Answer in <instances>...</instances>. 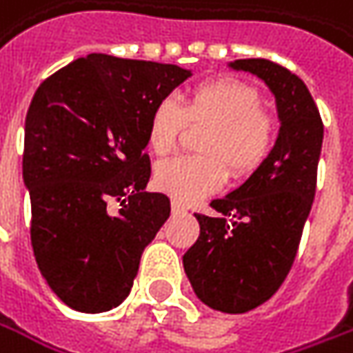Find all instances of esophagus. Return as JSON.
<instances>
[{
	"label": "esophagus",
	"mask_w": 353,
	"mask_h": 353,
	"mask_svg": "<svg viewBox=\"0 0 353 353\" xmlns=\"http://www.w3.org/2000/svg\"><path fill=\"white\" fill-rule=\"evenodd\" d=\"M172 211H174V213H185L188 209H185V205H183L181 201L174 199L172 201Z\"/></svg>",
	"instance_id": "obj_1"
}]
</instances>
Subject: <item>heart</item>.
<instances>
[{
    "mask_svg": "<svg viewBox=\"0 0 353 353\" xmlns=\"http://www.w3.org/2000/svg\"><path fill=\"white\" fill-rule=\"evenodd\" d=\"M207 127L199 142L205 156H177L156 168V185L179 201H197L223 188L228 170L246 177L270 156L275 121L261 109V97L248 83L214 78L191 85L181 103L164 97L148 119V146L156 156L174 152L185 127Z\"/></svg>",
    "mask_w": 353,
    "mask_h": 353,
    "instance_id": "b5f03b06",
    "label": "heart"
}]
</instances>
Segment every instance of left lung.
Listing matches in <instances>:
<instances>
[{"label":"left lung","instance_id":"1","mask_svg":"<svg viewBox=\"0 0 353 353\" xmlns=\"http://www.w3.org/2000/svg\"><path fill=\"white\" fill-rule=\"evenodd\" d=\"M230 66L265 81L281 128L248 181L211 201L213 216L195 213L199 238L185 252L183 268L207 307L240 314L272 297L295 261L316 191L324 125L307 85L287 68L265 58Z\"/></svg>","mask_w":353,"mask_h":353}]
</instances>
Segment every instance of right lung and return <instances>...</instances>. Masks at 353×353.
<instances>
[{
	"mask_svg": "<svg viewBox=\"0 0 353 353\" xmlns=\"http://www.w3.org/2000/svg\"><path fill=\"white\" fill-rule=\"evenodd\" d=\"M189 76L176 64L90 54L34 93L23 150L31 244L46 283L70 309L121 305L142 252L168 221L170 199L144 191L148 119Z\"/></svg>",
	"mask_w": 353,
	"mask_h": 353,
	"instance_id": "1",
	"label": "right lung"
}]
</instances>
